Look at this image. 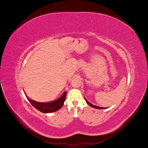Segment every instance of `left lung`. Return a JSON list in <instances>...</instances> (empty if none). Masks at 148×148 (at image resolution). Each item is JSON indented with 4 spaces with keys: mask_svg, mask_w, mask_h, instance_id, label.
I'll return each instance as SVG.
<instances>
[{
    "mask_svg": "<svg viewBox=\"0 0 148 148\" xmlns=\"http://www.w3.org/2000/svg\"><path fill=\"white\" fill-rule=\"evenodd\" d=\"M84 99H85V101H86V103L87 104H88V105H89L91 107H93V108H95V109H107V107H99V106H95V105H93V104H92L91 103H90L89 102L86 98L84 97Z\"/></svg>",
    "mask_w": 148,
    "mask_h": 148,
    "instance_id": "left-lung-1",
    "label": "left lung"
}]
</instances>
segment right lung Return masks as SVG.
Here are the masks:
<instances>
[{"mask_svg":"<svg viewBox=\"0 0 148 148\" xmlns=\"http://www.w3.org/2000/svg\"><path fill=\"white\" fill-rule=\"evenodd\" d=\"M66 91H65L60 96V97L58 98L57 99L47 102H38L29 99L27 96H26L27 97V99L29 101V102L36 109L42 113L47 114L53 112H56L61 108L64 104V101L66 97Z\"/></svg>","mask_w":148,"mask_h":148,"instance_id":"add662e5","label":"right lung"}]
</instances>
